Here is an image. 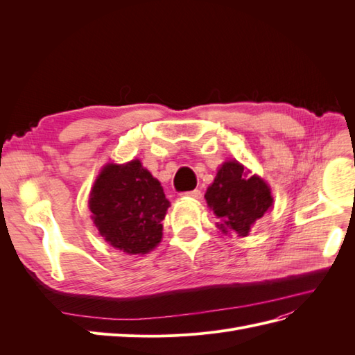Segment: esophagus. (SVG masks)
Masks as SVG:
<instances>
[{
	"mask_svg": "<svg viewBox=\"0 0 355 355\" xmlns=\"http://www.w3.org/2000/svg\"><path fill=\"white\" fill-rule=\"evenodd\" d=\"M184 198H191V200H201V191L200 189H194V191H189V192H184L182 194Z\"/></svg>",
	"mask_w": 355,
	"mask_h": 355,
	"instance_id": "1",
	"label": "esophagus"
}]
</instances>
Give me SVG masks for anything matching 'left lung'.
<instances>
[{
    "mask_svg": "<svg viewBox=\"0 0 355 355\" xmlns=\"http://www.w3.org/2000/svg\"><path fill=\"white\" fill-rule=\"evenodd\" d=\"M250 173L237 159L225 161L204 194L225 235L247 237L256 220L274 206L271 188L261 176Z\"/></svg>",
    "mask_w": 355,
    "mask_h": 355,
    "instance_id": "8db88e82",
    "label": "left lung"
}]
</instances>
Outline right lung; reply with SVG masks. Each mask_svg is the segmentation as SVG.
Masks as SVG:
<instances>
[{"instance_id": "1", "label": "right lung", "mask_w": 355, "mask_h": 355, "mask_svg": "<svg viewBox=\"0 0 355 355\" xmlns=\"http://www.w3.org/2000/svg\"><path fill=\"white\" fill-rule=\"evenodd\" d=\"M170 201L141 159L102 167L90 191L89 209L99 235L127 254H146L163 239Z\"/></svg>"}]
</instances>
